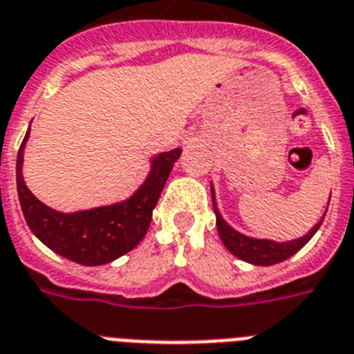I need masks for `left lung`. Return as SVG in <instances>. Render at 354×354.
Listing matches in <instances>:
<instances>
[{"label": "left lung", "instance_id": "8db88e82", "mask_svg": "<svg viewBox=\"0 0 354 354\" xmlns=\"http://www.w3.org/2000/svg\"><path fill=\"white\" fill-rule=\"evenodd\" d=\"M210 192L212 203H214V214H216L217 232H219V237H221L223 245H225L228 252L234 254V256L239 257V259H243V261L250 263V265L270 267V265H276V263H281L285 261V259H289L290 256H294V254L298 252V250H301V248L310 241V237L318 232V228L322 226L325 217L324 214L320 221L316 223L305 236L298 237V239H290V241L281 243L272 241V239H257V237L245 236L241 232H237L236 228H232V226L223 219L221 212L217 208L214 185H210Z\"/></svg>", "mask_w": 354, "mask_h": 354}]
</instances>
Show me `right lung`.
I'll return each instance as SVG.
<instances>
[{
    "instance_id": "1",
    "label": "right lung",
    "mask_w": 354,
    "mask_h": 354,
    "mask_svg": "<svg viewBox=\"0 0 354 354\" xmlns=\"http://www.w3.org/2000/svg\"><path fill=\"white\" fill-rule=\"evenodd\" d=\"M29 131L19 146L16 160V185L25 221L32 234L53 252L86 267H98L118 259L142 241L151 223L164 185L183 149L175 148L149 160L148 177L128 199L89 210L58 212L32 195L24 180V151Z\"/></svg>"
}]
</instances>
